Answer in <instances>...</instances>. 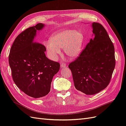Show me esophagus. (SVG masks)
<instances>
[{"mask_svg":"<svg viewBox=\"0 0 126 126\" xmlns=\"http://www.w3.org/2000/svg\"><path fill=\"white\" fill-rule=\"evenodd\" d=\"M61 67H62V68H63V67H66V63H61Z\"/></svg>","mask_w":126,"mask_h":126,"instance_id":"1","label":"esophagus"}]
</instances>
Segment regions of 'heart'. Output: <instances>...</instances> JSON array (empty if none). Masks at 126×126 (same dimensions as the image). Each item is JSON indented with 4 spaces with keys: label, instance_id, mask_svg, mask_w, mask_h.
I'll return each instance as SVG.
<instances>
[{
    "label": "heart",
    "instance_id": "1",
    "mask_svg": "<svg viewBox=\"0 0 126 126\" xmlns=\"http://www.w3.org/2000/svg\"><path fill=\"white\" fill-rule=\"evenodd\" d=\"M85 40L83 33L75 29H63L53 35L50 40L45 43L48 54L52 60H56L60 53V48H64L65 54L70 58L78 57L82 50Z\"/></svg>",
    "mask_w": 126,
    "mask_h": 126
}]
</instances>
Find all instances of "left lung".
Returning a JSON list of instances; mask_svg holds the SVG:
<instances>
[{"label":"left lung","instance_id":"obj_1","mask_svg":"<svg viewBox=\"0 0 126 126\" xmlns=\"http://www.w3.org/2000/svg\"><path fill=\"white\" fill-rule=\"evenodd\" d=\"M92 27L94 38L68 66L76 89L87 95L108 86L116 64L115 47L106 30L98 22H93Z\"/></svg>","mask_w":126,"mask_h":126}]
</instances>
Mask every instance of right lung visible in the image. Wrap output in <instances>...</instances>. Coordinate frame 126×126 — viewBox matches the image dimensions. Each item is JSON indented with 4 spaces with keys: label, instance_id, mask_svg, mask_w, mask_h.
I'll list each match as a JSON object with an SVG mask.
<instances>
[{
    "label": "right lung",
    "instance_id": "right-lung-1",
    "mask_svg": "<svg viewBox=\"0 0 126 126\" xmlns=\"http://www.w3.org/2000/svg\"><path fill=\"white\" fill-rule=\"evenodd\" d=\"M44 25L39 23L21 32L11 46L9 63L15 84L28 96L39 98L50 92L54 75L60 63L49 60L45 54L46 48L35 41L37 30Z\"/></svg>",
    "mask_w": 126,
    "mask_h": 126
}]
</instances>
